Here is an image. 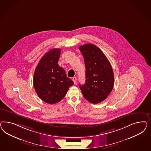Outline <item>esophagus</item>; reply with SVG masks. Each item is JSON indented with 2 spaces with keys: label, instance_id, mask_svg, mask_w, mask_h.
<instances>
[{
  "label": "esophagus",
  "instance_id": "obj_1",
  "mask_svg": "<svg viewBox=\"0 0 151 151\" xmlns=\"http://www.w3.org/2000/svg\"><path fill=\"white\" fill-rule=\"evenodd\" d=\"M73 82L75 83V84L76 83V81H77V78L76 77H73Z\"/></svg>",
  "mask_w": 151,
  "mask_h": 151
}]
</instances>
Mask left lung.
<instances>
[{"label": "left lung", "mask_w": 151, "mask_h": 151, "mask_svg": "<svg viewBox=\"0 0 151 151\" xmlns=\"http://www.w3.org/2000/svg\"><path fill=\"white\" fill-rule=\"evenodd\" d=\"M85 61L86 82L79 84L82 95L92 104L105 100L112 91L114 75L111 65L100 48L92 44L79 46Z\"/></svg>", "instance_id": "left-lung-1"}]
</instances>
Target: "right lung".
<instances>
[{"instance_id": "obj_1", "label": "right lung", "mask_w": 151, "mask_h": 151, "mask_svg": "<svg viewBox=\"0 0 151 151\" xmlns=\"http://www.w3.org/2000/svg\"><path fill=\"white\" fill-rule=\"evenodd\" d=\"M61 49H52L44 55L37 66L33 84L37 95L47 104L59 102L74 82L67 77L58 61Z\"/></svg>"}]
</instances>
